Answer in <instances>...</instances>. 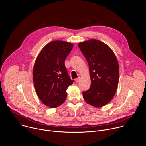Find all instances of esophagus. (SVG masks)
<instances>
[{"label": "esophagus", "instance_id": "34e87169", "mask_svg": "<svg viewBox=\"0 0 146 146\" xmlns=\"http://www.w3.org/2000/svg\"><path fill=\"white\" fill-rule=\"evenodd\" d=\"M80 77H78V78H77L76 79H75L76 82H78L80 81Z\"/></svg>", "mask_w": 146, "mask_h": 146}]
</instances>
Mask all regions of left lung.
<instances>
[{"label":"left lung","instance_id":"left-lung-1","mask_svg":"<svg viewBox=\"0 0 146 146\" xmlns=\"http://www.w3.org/2000/svg\"><path fill=\"white\" fill-rule=\"evenodd\" d=\"M78 46L88 64L91 81L90 89L82 92L83 98L94 107L105 106L113 98L118 84L117 58L108 46L96 39L80 43Z\"/></svg>","mask_w":146,"mask_h":146}]
</instances>
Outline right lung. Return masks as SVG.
I'll use <instances>...</instances> for the list:
<instances>
[{
  "label": "right lung",
  "mask_w": 146,
  "mask_h": 146,
  "mask_svg": "<svg viewBox=\"0 0 146 146\" xmlns=\"http://www.w3.org/2000/svg\"><path fill=\"white\" fill-rule=\"evenodd\" d=\"M73 47L72 44L66 41H51L41 51L35 62V88L40 100L50 108H55L65 102L66 90L74 81L65 65V60Z\"/></svg>",
  "instance_id": "1"
}]
</instances>
